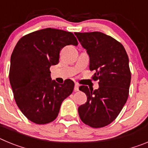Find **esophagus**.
I'll use <instances>...</instances> for the list:
<instances>
[{
	"instance_id": "esophagus-1",
	"label": "esophagus",
	"mask_w": 148,
	"mask_h": 148,
	"mask_svg": "<svg viewBox=\"0 0 148 148\" xmlns=\"http://www.w3.org/2000/svg\"><path fill=\"white\" fill-rule=\"evenodd\" d=\"M79 86L78 85V84H75V87H74V90L75 91H78V90H79Z\"/></svg>"
}]
</instances>
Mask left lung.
I'll return each mask as SVG.
<instances>
[{
    "mask_svg": "<svg viewBox=\"0 0 148 148\" xmlns=\"http://www.w3.org/2000/svg\"><path fill=\"white\" fill-rule=\"evenodd\" d=\"M75 35L90 57V70H95L92 78L99 80L97 90L79 87L87 100L78 108V114L86 125L102 127L116 119L127 100L131 80L129 58L122 44L109 35L100 32Z\"/></svg>",
    "mask_w": 148,
    "mask_h": 148,
    "instance_id": "1",
    "label": "left lung"
}]
</instances>
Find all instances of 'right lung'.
Segmentation results:
<instances>
[{
    "label": "right lung",
    "mask_w": 148,
    "mask_h": 148,
    "mask_svg": "<svg viewBox=\"0 0 148 148\" xmlns=\"http://www.w3.org/2000/svg\"><path fill=\"white\" fill-rule=\"evenodd\" d=\"M70 44L78 45L72 32L47 28L22 37L12 53L10 82L15 102L35 124L54 121L63 101L73 92V81L59 84L52 80L49 71L59 62L60 50Z\"/></svg>",
    "instance_id": "obj_1"
}]
</instances>
